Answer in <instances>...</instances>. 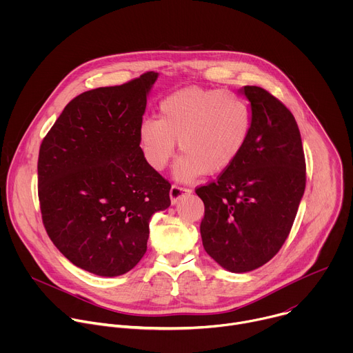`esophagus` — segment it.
<instances>
[{
    "instance_id": "34e87169",
    "label": "esophagus",
    "mask_w": 353,
    "mask_h": 353,
    "mask_svg": "<svg viewBox=\"0 0 353 353\" xmlns=\"http://www.w3.org/2000/svg\"><path fill=\"white\" fill-rule=\"evenodd\" d=\"M190 192H191L190 188L181 187V185H179V184H173L172 188H170V199H172V204H176L181 196L188 195Z\"/></svg>"
}]
</instances>
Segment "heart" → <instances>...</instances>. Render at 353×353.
Segmentation results:
<instances>
[{
  "mask_svg": "<svg viewBox=\"0 0 353 353\" xmlns=\"http://www.w3.org/2000/svg\"><path fill=\"white\" fill-rule=\"evenodd\" d=\"M251 123V109L241 96L191 86L162 99L159 120H142L138 137L145 161L155 170L168 166L179 141L183 155L174 176L190 181L230 168L245 148Z\"/></svg>",
  "mask_w": 353,
  "mask_h": 353,
  "instance_id": "obj_1",
  "label": "heart"
}]
</instances>
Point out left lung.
Here are the masks:
<instances>
[{"mask_svg":"<svg viewBox=\"0 0 353 353\" xmlns=\"http://www.w3.org/2000/svg\"><path fill=\"white\" fill-rule=\"evenodd\" d=\"M251 132L234 163L216 181L195 188L205 214L207 253L232 272L268 263L288 239L306 188V161L290 110L260 86H244Z\"/></svg>","mask_w":353,"mask_h":353,"instance_id":"1","label":"left lung"}]
</instances>
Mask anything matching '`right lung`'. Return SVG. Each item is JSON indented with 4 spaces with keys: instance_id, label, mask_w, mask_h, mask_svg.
<instances>
[{
    "instance_id": "add662e5",
    "label": "right lung",
    "mask_w": 353,
    "mask_h": 353,
    "mask_svg": "<svg viewBox=\"0 0 353 353\" xmlns=\"http://www.w3.org/2000/svg\"><path fill=\"white\" fill-rule=\"evenodd\" d=\"M149 71L74 97L43 138L37 192L44 229L74 265L100 276L132 270L149 219L170 205V183L145 161L138 128Z\"/></svg>"
}]
</instances>
